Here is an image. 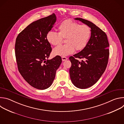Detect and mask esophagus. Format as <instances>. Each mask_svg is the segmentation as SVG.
<instances>
[{
    "label": "esophagus",
    "mask_w": 124,
    "mask_h": 124,
    "mask_svg": "<svg viewBox=\"0 0 124 124\" xmlns=\"http://www.w3.org/2000/svg\"><path fill=\"white\" fill-rule=\"evenodd\" d=\"M68 59V58H67V57H64V56H62V60L63 61H65V60H67Z\"/></svg>",
    "instance_id": "34e87169"
}]
</instances>
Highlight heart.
I'll return each instance as SVG.
<instances>
[{
  "mask_svg": "<svg viewBox=\"0 0 124 124\" xmlns=\"http://www.w3.org/2000/svg\"><path fill=\"white\" fill-rule=\"evenodd\" d=\"M57 33L49 31L46 35V40L51 46L59 45L62 39H65L64 45L59 46L54 49L55 55L66 56L75 51L84 49L90 39L91 30L86 24H80L70 20L63 21L57 28Z\"/></svg>",
  "mask_w": 124,
  "mask_h": 124,
  "instance_id": "obj_1",
  "label": "heart"
}]
</instances>
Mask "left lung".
<instances>
[{"label":"left lung","mask_w":124,"mask_h":124,"mask_svg":"<svg viewBox=\"0 0 124 124\" xmlns=\"http://www.w3.org/2000/svg\"><path fill=\"white\" fill-rule=\"evenodd\" d=\"M91 29V37L84 49L70 56L72 66L70 75L74 85L86 89L95 84L107 68L109 52V43L105 33L92 22L82 18H76ZM77 58L83 59L80 62Z\"/></svg>","instance_id":"8db88e82"}]
</instances>
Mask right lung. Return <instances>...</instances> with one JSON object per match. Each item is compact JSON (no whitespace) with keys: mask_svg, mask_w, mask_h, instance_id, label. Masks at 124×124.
<instances>
[{"mask_svg":"<svg viewBox=\"0 0 124 124\" xmlns=\"http://www.w3.org/2000/svg\"><path fill=\"white\" fill-rule=\"evenodd\" d=\"M56 20L53 13L35 21L20 32L16 40L15 55L19 71L28 84L40 90L51 86L62 62L58 55L47 59L52 48L46 37Z\"/></svg>","mask_w":124,"mask_h":124,"instance_id":"obj_1","label":"right lung"}]
</instances>
